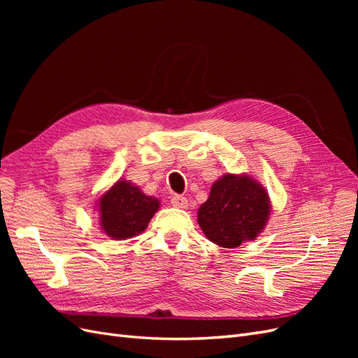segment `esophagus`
Instances as JSON below:
<instances>
[{"label": "esophagus", "instance_id": "34e87169", "mask_svg": "<svg viewBox=\"0 0 358 358\" xmlns=\"http://www.w3.org/2000/svg\"><path fill=\"white\" fill-rule=\"evenodd\" d=\"M170 203L175 206V208H179V209H187L188 208V200H187V197H183V196H173L171 199H170Z\"/></svg>", "mask_w": 358, "mask_h": 358}]
</instances>
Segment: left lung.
<instances>
[{
	"label": "left lung",
	"instance_id": "1",
	"mask_svg": "<svg viewBox=\"0 0 358 358\" xmlns=\"http://www.w3.org/2000/svg\"><path fill=\"white\" fill-rule=\"evenodd\" d=\"M270 215L266 189L248 176L225 175L199 209V225L208 239L222 248H237L262 233Z\"/></svg>",
	"mask_w": 358,
	"mask_h": 358
}]
</instances>
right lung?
<instances>
[{"label": "right lung", "mask_w": 358, "mask_h": 358, "mask_svg": "<svg viewBox=\"0 0 358 358\" xmlns=\"http://www.w3.org/2000/svg\"><path fill=\"white\" fill-rule=\"evenodd\" d=\"M158 208L157 199L127 180H117L100 199L101 227L113 239H129L145 231Z\"/></svg>", "instance_id": "add662e5"}]
</instances>
